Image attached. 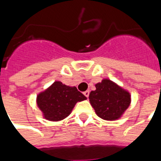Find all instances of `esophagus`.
I'll use <instances>...</instances> for the list:
<instances>
[{
    "label": "esophagus",
    "mask_w": 161,
    "mask_h": 161,
    "mask_svg": "<svg viewBox=\"0 0 161 161\" xmlns=\"http://www.w3.org/2000/svg\"><path fill=\"white\" fill-rule=\"evenodd\" d=\"M84 95H85V96L86 97V98H88V96H89V91H88V90H86V91H85V92H84Z\"/></svg>",
    "instance_id": "esophagus-1"
}]
</instances>
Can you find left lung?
Returning <instances> with one entry per match:
<instances>
[{"label":"left lung","mask_w":161,"mask_h":161,"mask_svg":"<svg viewBox=\"0 0 161 161\" xmlns=\"http://www.w3.org/2000/svg\"><path fill=\"white\" fill-rule=\"evenodd\" d=\"M95 87L90 93L89 101L96 114L107 120L119 119L129 107L130 93L107 79L97 83Z\"/></svg>","instance_id":"left-lung-1"}]
</instances>
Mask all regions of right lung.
Instances as JSON below:
<instances>
[{"label":"right lung","instance_id":"right-lung-1","mask_svg":"<svg viewBox=\"0 0 161 161\" xmlns=\"http://www.w3.org/2000/svg\"><path fill=\"white\" fill-rule=\"evenodd\" d=\"M86 99V97L75 86H66L60 81H55L37 96V105L45 119L58 121L68 117L78 101Z\"/></svg>","mask_w":161,"mask_h":161}]
</instances>
